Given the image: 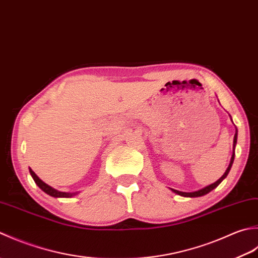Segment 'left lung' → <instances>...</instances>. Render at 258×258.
<instances>
[{"instance_id":"obj_1","label":"left lung","mask_w":258,"mask_h":258,"mask_svg":"<svg viewBox=\"0 0 258 258\" xmlns=\"http://www.w3.org/2000/svg\"><path fill=\"white\" fill-rule=\"evenodd\" d=\"M236 141H237V133H236L235 138H234V147H235V145H236ZM234 157H235V154H233L232 159H230V164H229V166H228V168H227V170L225 171L224 175H223L222 177H220L216 182L212 183V185H209V186H207V187H205V188L201 189V190H197V191H194V192H183V191L176 190V189H171V190H172L173 192L178 194V195L183 196V197H201V196L206 195V194H208L209 191H212L214 188H216V187L219 185V183L225 179L226 176L228 175V172H229V170H230V168H232V165H233V162H234Z\"/></svg>"}]
</instances>
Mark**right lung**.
<instances>
[{"label": "right lung", "mask_w": 258, "mask_h": 258, "mask_svg": "<svg viewBox=\"0 0 258 258\" xmlns=\"http://www.w3.org/2000/svg\"><path fill=\"white\" fill-rule=\"evenodd\" d=\"M30 173H31V176H32V178L34 179L36 185H38L44 192H46V194H48V195H50V196H52V197H64V198H69V197H72L73 195H76V192H62V191L55 190L54 188L50 187L49 185H46L45 182L42 181V180L40 179V178L35 175V172H34L32 169H31V168H30Z\"/></svg>", "instance_id": "1"}]
</instances>
